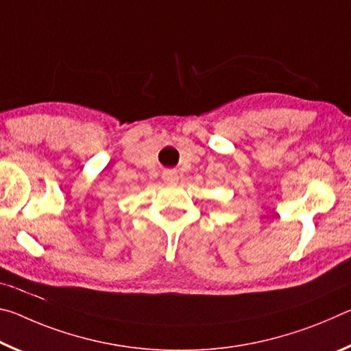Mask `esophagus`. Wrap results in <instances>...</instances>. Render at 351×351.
<instances>
[{"mask_svg": "<svg viewBox=\"0 0 351 351\" xmlns=\"http://www.w3.org/2000/svg\"><path fill=\"white\" fill-rule=\"evenodd\" d=\"M162 180H164V182H167V184H176L178 180H180V176H178L175 170H164Z\"/></svg>", "mask_w": 351, "mask_h": 351, "instance_id": "obj_1", "label": "esophagus"}]
</instances>
